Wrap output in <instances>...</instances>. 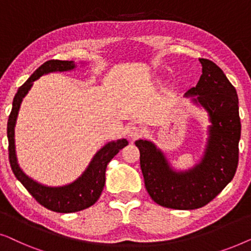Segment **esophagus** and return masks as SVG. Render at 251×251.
<instances>
[{
	"label": "esophagus",
	"instance_id": "obj_1",
	"mask_svg": "<svg viewBox=\"0 0 251 251\" xmlns=\"http://www.w3.org/2000/svg\"><path fill=\"white\" fill-rule=\"evenodd\" d=\"M143 133V130L140 126H131L128 128V136L130 137L131 139H137L138 137L142 136Z\"/></svg>",
	"mask_w": 251,
	"mask_h": 251
}]
</instances>
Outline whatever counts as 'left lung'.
<instances>
[{"label": "left lung", "instance_id": "8db88e82", "mask_svg": "<svg viewBox=\"0 0 251 251\" xmlns=\"http://www.w3.org/2000/svg\"><path fill=\"white\" fill-rule=\"evenodd\" d=\"M202 74L184 97L207 112L210 125L203 154L192 168L175 169L166 153L151 140H136L145 187L166 208L193 210L209 203L234 177L239 162L241 122L235 88L221 68L200 58Z\"/></svg>", "mask_w": 251, "mask_h": 251}]
</instances>
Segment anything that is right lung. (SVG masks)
<instances>
[{"label":"right lung","mask_w":251,"mask_h":251,"mask_svg":"<svg viewBox=\"0 0 251 251\" xmlns=\"http://www.w3.org/2000/svg\"><path fill=\"white\" fill-rule=\"evenodd\" d=\"M84 64V61L81 63V65ZM76 67L77 65L73 60H49L41 65L17 91L13 98L12 109L8 120V130H6L9 140L10 166L16 178L40 204L52 211L61 212V214L81 211L96 203L105 186V173L107 164L120 152V150L128 145V140L126 138L106 143L92 156L91 161L81 174V176H78L72 183L61 185V186H48V185L41 184L26 175L20 168L16 154L15 126L24 98L32 89L34 81L39 80L43 75L57 73V72H60V73L71 72Z\"/></svg>","instance_id":"right-lung-1"}]
</instances>
